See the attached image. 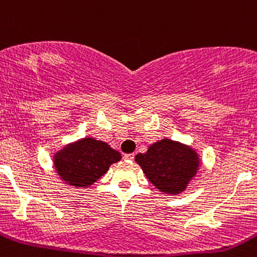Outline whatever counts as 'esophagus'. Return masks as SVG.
I'll return each mask as SVG.
<instances>
[{
	"instance_id": "1",
	"label": "esophagus",
	"mask_w": 257,
	"mask_h": 257,
	"mask_svg": "<svg viewBox=\"0 0 257 257\" xmlns=\"http://www.w3.org/2000/svg\"><path fill=\"white\" fill-rule=\"evenodd\" d=\"M124 160H126V161H133L134 155L133 153H126V155H124Z\"/></svg>"
}]
</instances>
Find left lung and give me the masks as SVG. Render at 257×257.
I'll return each mask as SVG.
<instances>
[{"instance_id":"1","label":"left lung","mask_w":257,"mask_h":257,"mask_svg":"<svg viewBox=\"0 0 257 257\" xmlns=\"http://www.w3.org/2000/svg\"><path fill=\"white\" fill-rule=\"evenodd\" d=\"M136 162L151 184L171 195L183 193L200 166L193 148L167 138L153 143L146 153H138Z\"/></svg>"}]
</instances>
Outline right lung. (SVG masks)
<instances>
[{
  "label": "right lung",
  "mask_w": 257,
  "mask_h": 257,
  "mask_svg": "<svg viewBox=\"0 0 257 257\" xmlns=\"http://www.w3.org/2000/svg\"><path fill=\"white\" fill-rule=\"evenodd\" d=\"M120 158V153L107 143L83 138L58 151L54 155V167L67 185L88 188Z\"/></svg>",
  "instance_id": "obj_1"
}]
</instances>
